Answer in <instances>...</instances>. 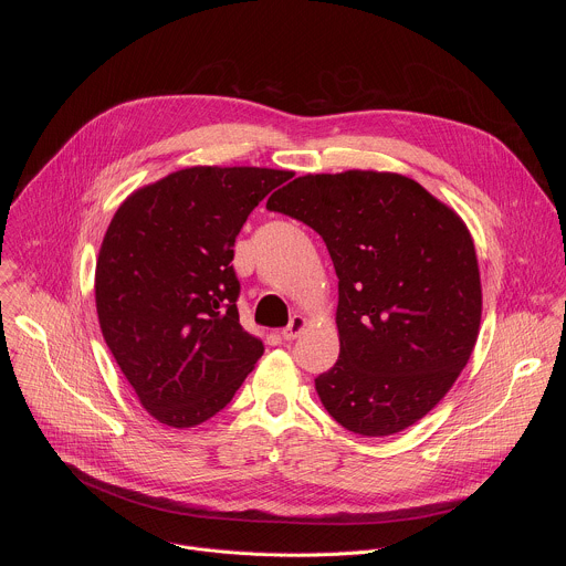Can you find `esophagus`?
Returning a JSON list of instances; mask_svg holds the SVG:
<instances>
[{
	"label": "esophagus",
	"mask_w": 566,
	"mask_h": 566,
	"mask_svg": "<svg viewBox=\"0 0 566 566\" xmlns=\"http://www.w3.org/2000/svg\"><path fill=\"white\" fill-rule=\"evenodd\" d=\"M304 327H306V319H304L302 315H293V317H291V322H289V325L282 329V334H280V336H282L284 340H289V343H291V340H295V338L304 332Z\"/></svg>",
	"instance_id": "esophagus-1"
}]
</instances>
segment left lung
Segmentation results:
<instances>
[{
	"instance_id": "left-lung-1",
	"label": "left lung",
	"mask_w": 566,
	"mask_h": 566,
	"mask_svg": "<svg viewBox=\"0 0 566 566\" xmlns=\"http://www.w3.org/2000/svg\"><path fill=\"white\" fill-rule=\"evenodd\" d=\"M325 239L338 275V363L315 378L349 432L387 437L423 419L465 367L481 284L465 223L417 181L349 170L306 175L271 195Z\"/></svg>"
}]
</instances>
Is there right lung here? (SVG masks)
I'll list each match as a JSON object with an SVG mask.
<instances>
[{
	"instance_id": "1",
	"label": "right lung",
	"mask_w": 566,
	"mask_h": 566,
	"mask_svg": "<svg viewBox=\"0 0 566 566\" xmlns=\"http://www.w3.org/2000/svg\"><path fill=\"white\" fill-rule=\"evenodd\" d=\"M291 172L186 168L116 210L96 264L107 347L140 406L170 428L221 412L264 354L239 325L234 239Z\"/></svg>"
}]
</instances>
